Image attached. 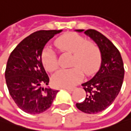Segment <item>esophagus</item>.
<instances>
[{"label":"esophagus","instance_id":"obj_1","mask_svg":"<svg viewBox=\"0 0 131 131\" xmlns=\"http://www.w3.org/2000/svg\"><path fill=\"white\" fill-rule=\"evenodd\" d=\"M64 89H66L67 91H68V92H72L74 90L73 88H64Z\"/></svg>","mask_w":131,"mask_h":131}]
</instances>
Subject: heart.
<instances>
[{"instance_id": "heart-1", "label": "heart", "mask_w": 131, "mask_h": 131, "mask_svg": "<svg viewBox=\"0 0 131 131\" xmlns=\"http://www.w3.org/2000/svg\"><path fill=\"white\" fill-rule=\"evenodd\" d=\"M55 43L61 52L72 53L71 65L76 66L69 69L58 71L52 78V82L55 86H72L82 80L83 72L89 76L98 69L102 53L95 43L86 41V38L76 33H67L58 38ZM41 60L43 67L49 72L56 70L59 66L57 53L50 47L43 49Z\"/></svg>"}]
</instances>
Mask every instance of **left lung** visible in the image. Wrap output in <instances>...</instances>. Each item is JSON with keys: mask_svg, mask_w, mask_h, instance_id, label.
Here are the masks:
<instances>
[{"mask_svg": "<svg viewBox=\"0 0 131 131\" xmlns=\"http://www.w3.org/2000/svg\"><path fill=\"white\" fill-rule=\"evenodd\" d=\"M84 32L99 47L102 53V63L98 72L91 80L82 83L86 92V98L77 103L78 110L88 114H96L111 106L119 94L124 80L122 58L110 40L95 29H76Z\"/></svg>", "mask_w": 131, "mask_h": 131, "instance_id": "obj_1", "label": "left lung"}]
</instances>
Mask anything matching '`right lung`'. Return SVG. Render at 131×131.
<instances>
[{
	"label": "right lung",
	"mask_w": 131,
	"mask_h": 131,
	"mask_svg": "<svg viewBox=\"0 0 131 131\" xmlns=\"http://www.w3.org/2000/svg\"><path fill=\"white\" fill-rule=\"evenodd\" d=\"M62 30H39L26 37L9 57L5 77L15 104L23 111L39 114L51 106L59 91L49 88L41 53L45 45Z\"/></svg>",
	"instance_id": "1"
}]
</instances>
